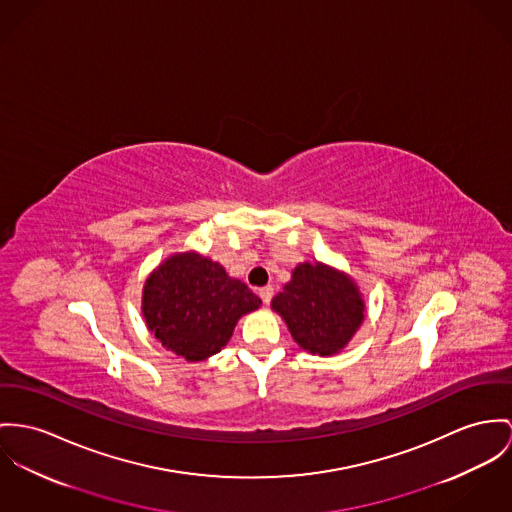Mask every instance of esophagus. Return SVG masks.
I'll return each mask as SVG.
<instances>
[{
  "label": "esophagus",
  "instance_id": "esophagus-1",
  "mask_svg": "<svg viewBox=\"0 0 512 512\" xmlns=\"http://www.w3.org/2000/svg\"><path fill=\"white\" fill-rule=\"evenodd\" d=\"M259 296L263 300V304H269L273 300V286H263L259 288Z\"/></svg>",
  "mask_w": 512,
  "mask_h": 512
}]
</instances>
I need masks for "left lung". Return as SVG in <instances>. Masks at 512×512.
<instances>
[{"mask_svg":"<svg viewBox=\"0 0 512 512\" xmlns=\"http://www.w3.org/2000/svg\"><path fill=\"white\" fill-rule=\"evenodd\" d=\"M300 349L339 354L366 317L364 296L351 275L325 263L304 261L271 302Z\"/></svg>","mask_w":512,"mask_h":512,"instance_id":"1","label":"left lung"}]
</instances>
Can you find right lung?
Returning a JSON list of instances; mask_svg holds the SVG:
<instances>
[{"mask_svg": "<svg viewBox=\"0 0 512 512\" xmlns=\"http://www.w3.org/2000/svg\"><path fill=\"white\" fill-rule=\"evenodd\" d=\"M259 306L245 282L197 251L167 257L142 288L146 327L167 351L189 362L220 353L237 321Z\"/></svg>", "mask_w": 512, "mask_h": 512, "instance_id": "1", "label": "right lung"}]
</instances>
